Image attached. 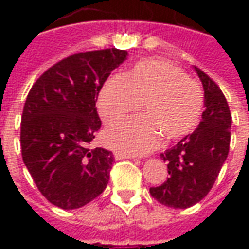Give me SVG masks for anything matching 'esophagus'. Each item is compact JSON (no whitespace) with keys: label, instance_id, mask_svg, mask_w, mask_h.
Instances as JSON below:
<instances>
[{"label":"esophagus","instance_id":"obj_1","mask_svg":"<svg viewBox=\"0 0 249 249\" xmlns=\"http://www.w3.org/2000/svg\"><path fill=\"white\" fill-rule=\"evenodd\" d=\"M133 155H129V153H125V152L121 151H114V159L116 160H121V159H133Z\"/></svg>","mask_w":249,"mask_h":249}]
</instances>
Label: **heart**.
Returning a JSON list of instances; mask_svg holds the SVG:
<instances>
[{
    "instance_id": "1",
    "label": "heart",
    "mask_w": 249,
    "mask_h": 249,
    "mask_svg": "<svg viewBox=\"0 0 249 249\" xmlns=\"http://www.w3.org/2000/svg\"><path fill=\"white\" fill-rule=\"evenodd\" d=\"M141 103L145 114L108 130L109 144L141 153L155 148L160 136L165 141L183 139L200 123L204 93L181 68L164 60H145L125 76L105 81L98 96V112L107 124L113 125L137 110Z\"/></svg>"
}]
</instances>
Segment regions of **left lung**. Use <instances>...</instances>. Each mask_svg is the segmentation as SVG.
<instances>
[{"mask_svg":"<svg viewBox=\"0 0 249 249\" xmlns=\"http://www.w3.org/2000/svg\"><path fill=\"white\" fill-rule=\"evenodd\" d=\"M204 87L205 110L197 129L160 156L168 164L169 178L149 189L152 197L171 208H189L213 187L230 152V107L219 85L195 66Z\"/></svg>","mask_w":249,"mask_h":249,"instance_id":"obj_1","label":"left lung"}]
</instances>
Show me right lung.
<instances>
[{"label": "right lung", "instance_id": "add662e5", "mask_svg": "<svg viewBox=\"0 0 249 249\" xmlns=\"http://www.w3.org/2000/svg\"><path fill=\"white\" fill-rule=\"evenodd\" d=\"M124 49L80 52L41 74L21 117V155L30 176L53 205L84 207L104 192L113 153L90 148L100 130L98 93L126 60Z\"/></svg>", "mask_w": 249, "mask_h": 249}]
</instances>
